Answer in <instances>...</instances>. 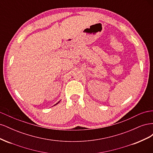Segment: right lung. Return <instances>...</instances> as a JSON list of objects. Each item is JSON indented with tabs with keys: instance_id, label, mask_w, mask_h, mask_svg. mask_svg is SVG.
<instances>
[{
	"instance_id": "1",
	"label": "right lung",
	"mask_w": 153,
	"mask_h": 153,
	"mask_svg": "<svg viewBox=\"0 0 153 153\" xmlns=\"http://www.w3.org/2000/svg\"><path fill=\"white\" fill-rule=\"evenodd\" d=\"M59 103V102H58V103H56V104H55V105H57V104H58V103Z\"/></svg>"
}]
</instances>
